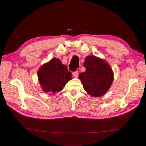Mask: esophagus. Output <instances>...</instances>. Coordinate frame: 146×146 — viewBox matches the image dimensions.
Wrapping results in <instances>:
<instances>
[{"label":"esophagus","instance_id":"34e87169","mask_svg":"<svg viewBox=\"0 0 146 146\" xmlns=\"http://www.w3.org/2000/svg\"><path fill=\"white\" fill-rule=\"evenodd\" d=\"M78 74H79V73H78V72H77V71H76V72H74L73 73V76L75 77V78H78Z\"/></svg>","mask_w":146,"mask_h":146}]
</instances>
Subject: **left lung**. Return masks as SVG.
Segmentation results:
<instances>
[{"instance_id": "8db88e82", "label": "left lung", "mask_w": 146, "mask_h": 146, "mask_svg": "<svg viewBox=\"0 0 146 146\" xmlns=\"http://www.w3.org/2000/svg\"><path fill=\"white\" fill-rule=\"evenodd\" d=\"M83 65L86 71L81 73L78 78L84 90L95 98L105 94L113 81V72L109 63L95 55H88Z\"/></svg>"}]
</instances>
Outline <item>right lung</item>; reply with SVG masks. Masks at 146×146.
<instances>
[{"label":"right lung","mask_w":146,"mask_h":146,"mask_svg":"<svg viewBox=\"0 0 146 146\" xmlns=\"http://www.w3.org/2000/svg\"><path fill=\"white\" fill-rule=\"evenodd\" d=\"M37 77L42 91L52 94L63 90L67 82L72 79V73L68 72L66 66L56 58L40 67Z\"/></svg>","instance_id":"1"}]
</instances>
